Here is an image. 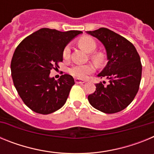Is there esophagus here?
<instances>
[{
  "mask_svg": "<svg viewBox=\"0 0 154 154\" xmlns=\"http://www.w3.org/2000/svg\"><path fill=\"white\" fill-rule=\"evenodd\" d=\"M75 83H77V84L85 83V82H86V81H85V80H80L79 79H75Z\"/></svg>",
  "mask_w": 154,
  "mask_h": 154,
  "instance_id": "esophagus-1",
  "label": "esophagus"
}]
</instances>
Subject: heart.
<instances>
[{
  "mask_svg": "<svg viewBox=\"0 0 154 154\" xmlns=\"http://www.w3.org/2000/svg\"><path fill=\"white\" fill-rule=\"evenodd\" d=\"M79 45L83 50L87 53H92L96 48V43L93 38L90 37L85 36L82 37L79 41ZM70 55V46L67 45L63 50L64 58H69ZM93 59L96 62H100L103 59V56L100 54H96L92 56ZM95 68L92 65L87 64V65H75L69 69V72L71 75L79 79H85L88 75L93 72Z\"/></svg>",
  "mask_w": 154,
  "mask_h": 154,
  "instance_id": "b5f03b06",
  "label": "heart"
}]
</instances>
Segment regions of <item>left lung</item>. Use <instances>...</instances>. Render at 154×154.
Masks as SVG:
<instances>
[{
  "label": "left lung",
  "mask_w": 154,
  "mask_h": 154,
  "mask_svg": "<svg viewBox=\"0 0 154 154\" xmlns=\"http://www.w3.org/2000/svg\"><path fill=\"white\" fill-rule=\"evenodd\" d=\"M86 33L104 46L108 62L97 76L109 80L107 85L96 83V91L88 96V100L92 107L105 113L122 111L132 103L139 90L142 75L140 55L131 42L108 28Z\"/></svg>",
  "instance_id": "obj_1"
}]
</instances>
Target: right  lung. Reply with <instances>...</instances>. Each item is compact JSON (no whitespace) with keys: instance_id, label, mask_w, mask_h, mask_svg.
Here are the masks:
<instances>
[{"instance_id":"right-lung-1","label":"right lung","mask_w":154,"mask_h":154,"mask_svg":"<svg viewBox=\"0 0 154 154\" xmlns=\"http://www.w3.org/2000/svg\"><path fill=\"white\" fill-rule=\"evenodd\" d=\"M81 34V31L42 28L24 38L15 49L11 64L14 85L24 104L34 112L47 115L66 103L74 79L65 74L55 80L50 72L63 60L65 46Z\"/></svg>"}]
</instances>
